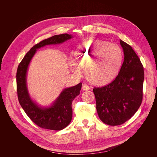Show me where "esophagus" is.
Returning a JSON list of instances; mask_svg holds the SVG:
<instances>
[{"label": "esophagus", "instance_id": "obj_1", "mask_svg": "<svg viewBox=\"0 0 157 157\" xmlns=\"http://www.w3.org/2000/svg\"><path fill=\"white\" fill-rule=\"evenodd\" d=\"M82 89H83V90H89L90 86H88L87 85H83V86H82Z\"/></svg>", "mask_w": 157, "mask_h": 157}]
</instances>
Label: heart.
I'll return each instance as SVG.
<instances>
[{"instance_id":"b5f03b06","label":"heart","mask_w":157,"mask_h":157,"mask_svg":"<svg viewBox=\"0 0 157 157\" xmlns=\"http://www.w3.org/2000/svg\"><path fill=\"white\" fill-rule=\"evenodd\" d=\"M74 63L71 61L72 72L80 74L84 69V75L90 83L95 86H105L117 77L123 61L121 48L109 41L90 39L85 41L77 48L74 55Z\"/></svg>"}]
</instances>
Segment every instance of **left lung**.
<instances>
[{"label":"left lung","instance_id":"8db88e82","mask_svg":"<svg viewBox=\"0 0 157 157\" xmlns=\"http://www.w3.org/2000/svg\"><path fill=\"white\" fill-rule=\"evenodd\" d=\"M120 43L124 60L118 75L109 85L93 90L98 117L111 126L121 125L132 117L143 100V66L132 48L121 40Z\"/></svg>","mask_w":157,"mask_h":157}]
</instances>
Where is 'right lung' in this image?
Masks as SVG:
<instances>
[{
  "instance_id": "add662e5",
  "label": "right lung",
  "mask_w": 157,
  "mask_h": 157,
  "mask_svg": "<svg viewBox=\"0 0 157 157\" xmlns=\"http://www.w3.org/2000/svg\"><path fill=\"white\" fill-rule=\"evenodd\" d=\"M73 37L63 34L44 39L33 46L19 64L16 72V86L19 102L27 116L40 128L60 130L69 125L72 117V102L80 94L82 83L65 88L53 104L49 107L39 106L33 101L27 86V73L32 59L37 49L46 45L62 44Z\"/></svg>"
}]
</instances>
